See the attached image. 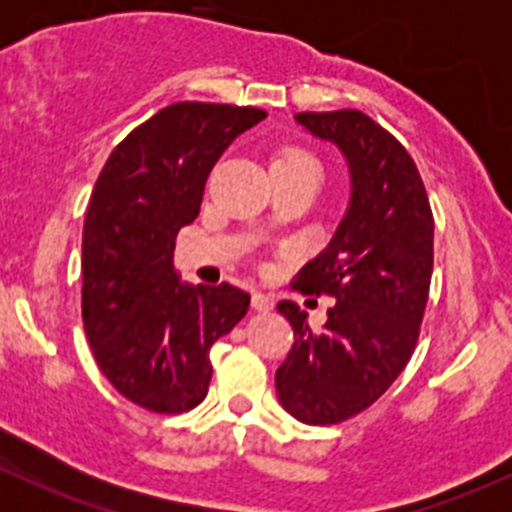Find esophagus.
Wrapping results in <instances>:
<instances>
[{"label": "esophagus", "mask_w": 512, "mask_h": 512, "mask_svg": "<svg viewBox=\"0 0 512 512\" xmlns=\"http://www.w3.org/2000/svg\"><path fill=\"white\" fill-rule=\"evenodd\" d=\"M252 307H255L257 312H270V309L275 307V297L267 292H252Z\"/></svg>", "instance_id": "1"}]
</instances>
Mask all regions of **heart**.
<instances>
[{
	"instance_id": "obj_1",
	"label": "heart",
	"mask_w": 512,
	"mask_h": 512,
	"mask_svg": "<svg viewBox=\"0 0 512 512\" xmlns=\"http://www.w3.org/2000/svg\"><path fill=\"white\" fill-rule=\"evenodd\" d=\"M272 165H307V168H317V160L304 151H285L277 156V160Z\"/></svg>"
}]
</instances>
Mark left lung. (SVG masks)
Masks as SVG:
<instances>
[{
	"mask_svg": "<svg viewBox=\"0 0 512 512\" xmlns=\"http://www.w3.org/2000/svg\"><path fill=\"white\" fill-rule=\"evenodd\" d=\"M342 153L349 205L329 245L297 275L299 289L337 297L319 332L294 302L277 309L294 347L277 369L282 409L312 426L369 409L414 354L433 272V215L414 158L366 113H297Z\"/></svg>",
	"mask_w": 512,
	"mask_h": 512,
	"instance_id": "1",
	"label": "left lung"
}]
</instances>
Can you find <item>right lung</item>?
Here are the masks:
<instances>
[{"instance_id":"right-lung-1","label":"right lung","mask_w":512,"mask_h":512,"mask_svg":"<svg viewBox=\"0 0 512 512\" xmlns=\"http://www.w3.org/2000/svg\"><path fill=\"white\" fill-rule=\"evenodd\" d=\"M265 116L173 103L128 133L98 175L81 242L84 329L103 376L143 409H195L213 376L210 347L250 307V294L227 282H180L173 250L198 218L213 165Z\"/></svg>"}]
</instances>
